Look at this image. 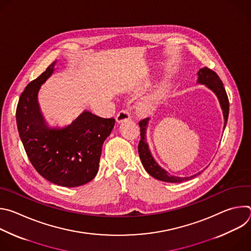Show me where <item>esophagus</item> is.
<instances>
[{"label":"esophagus","mask_w":251,"mask_h":251,"mask_svg":"<svg viewBox=\"0 0 251 251\" xmlns=\"http://www.w3.org/2000/svg\"><path fill=\"white\" fill-rule=\"evenodd\" d=\"M129 119H130V113L126 109L121 110L120 112H118V114L116 116V122L117 123H121L123 121H128Z\"/></svg>","instance_id":"34e87169"}]
</instances>
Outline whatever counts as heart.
<instances>
[{
    "label": "heart",
    "mask_w": 251,
    "mask_h": 251,
    "mask_svg": "<svg viewBox=\"0 0 251 251\" xmlns=\"http://www.w3.org/2000/svg\"><path fill=\"white\" fill-rule=\"evenodd\" d=\"M165 92V87L163 84H158L154 89H152L145 97L139 102L138 110L141 113L147 114L153 110L157 101L162 97Z\"/></svg>",
    "instance_id": "obj_1"
}]
</instances>
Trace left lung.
<instances>
[{"label":"left lung","instance_id":"obj_1","mask_svg":"<svg viewBox=\"0 0 251 251\" xmlns=\"http://www.w3.org/2000/svg\"><path fill=\"white\" fill-rule=\"evenodd\" d=\"M198 83L204 84L218 97L219 102L222 107L223 114H224V119H225L224 129H225L226 126L227 118H228L229 102H228L227 94L226 92V89L224 87V84H223L221 78L211 69H209L207 67H202L199 70V73H198ZM149 120H150V118H146V119L139 122L140 132H141L140 133L141 140H140L139 145H138V152H139L140 160L142 162L143 167H144L145 170L147 171V173L150 176H152L153 177L157 178V180L163 181V182H168V183H181L184 181H189V180H191V178L200 175L202 171L199 172L193 176H171L166 170H164L162 167H160L158 165V163L155 161V159L153 158V156L149 150V146H148L147 141H146V132H147Z\"/></svg>","mask_w":251,"mask_h":251}]
</instances>
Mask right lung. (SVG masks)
<instances>
[{"instance_id":"right-lung-1","label":"right lung","mask_w":251,"mask_h":251,"mask_svg":"<svg viewBox=\"0 0 251 251\" xmlns=\"http://www.w3.org/2000/svg\"><path fill=\"white\" fill-rule=\"evenodd\" d=\"M56 60L22 93L16 111L17 126L25 153L48 181L67 188L93 180L102 145L114 127V118H101L84 110L65 127H50L38 100L41 86L53 74Z\"/></svg>"}]
</instances>
